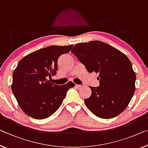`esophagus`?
I'll return each mask as SVG.
<instances>
[{"label":"esophagus","mask_w":148,"mask_h":148,"mask_svg":"<svg viewBox=\"0 0 148 148\" xmlns=\"http://www.w3.org/2000/svg\"><path fill=\"white\" fill-rule=\"evenodd\" d=\"M75 86H76V88H78V89H79V88H80L82 87L81 85H78V84H76L75 85Z\"/></svg>","instance_id":"1"}]
</instances>
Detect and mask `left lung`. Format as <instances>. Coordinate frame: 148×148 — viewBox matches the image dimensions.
I'll return each instance as SVG.
<instances>
[{
  "label": "left lung",
  "instance_id": "1",
  "mask_svg": "<svg viewBox=\"0 0 148 148\" xmlns=\"http://www.w3.org/2000/svg\"><path fill=\"white\" fill-rule=\"evenodd\" d=\"M71 51L88 72L99 74L100 86H90L91 96L84 99L90 111L103 119L120 114L136 90V73L126 55L99 40L78 43Z\"/></svg>",
  "mask_w": 148,
  "mask_h": 148
}]
</instances>
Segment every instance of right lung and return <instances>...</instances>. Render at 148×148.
Returning a JSON list of instances; mask_svg holds the SVG:
<instances>
[{
    "label": "right lung",
    "mask_w": 148,
    "mask_h": 148,
    "mask_svg": "<svg viewBox=\"0 0 148 148\" xmlns=\"http://www.w3.org/2000/svg\"><path fill=\"white\" fill-rule=\"evenodd\" d=\"M73 45L50 46L30 53L18 62L13 72L11 89L19 106L26 115L42 120L60 106L72 82L62 86L51 83L58 70V60Z\"/></svg>",
    "instance_id": "add662e5"
}]
</instances>
